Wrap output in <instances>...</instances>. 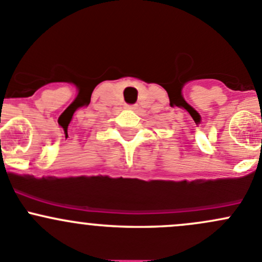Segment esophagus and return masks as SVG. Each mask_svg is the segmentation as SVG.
<instances>
[{
	"mask_svg": "<svg viewBox=\"0 0 262 262\" xmlns=\"http://www.w3.org/2000/svg\"><path fill=\"white\" fill-rule=\"evenodd\" d=\"M128 109L136 110V109H137V105H128Z\"/></svg>",
	"mask_w": 262,
	"mask_h": 262,
	"instance_id": "1",
	"label": "esophagus"
}]
</instances>
